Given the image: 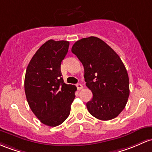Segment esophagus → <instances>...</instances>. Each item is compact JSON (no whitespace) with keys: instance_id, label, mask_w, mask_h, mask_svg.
Listing matches in <instances>:
<instances>
[{"instance_id":"esophagus-1","label":"esophagus","mask_w":152,"mask_h":152,"mask_svg":"<svg viewBox=\"0 0 152 152\" xmlns=\"http://www.w3.org/2000/svg\"><path fill=\"white\" fill-rule=\"evenodd\" d=\"M76 87H77V89H79V90H81V89H83L82 84H76Z\"/></svg>"}]
</instances>
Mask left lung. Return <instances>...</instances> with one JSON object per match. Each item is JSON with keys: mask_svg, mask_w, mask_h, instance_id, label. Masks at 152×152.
Listing matches in <instances>:
<instances>
[{"mask_svg": "<svg viewBox=\"0 0 152 152\" xmlns=\"http://www.w3.org/2000/svg\"><path fill=\"white\" fill-rule=\"evenodd\" d=\"M71 51L84 68L86 85L93 97L86 103L88 111L101 121L116 118L129 96V79L121 58L104 41L96 37L74 43Z\"/></svg>", "mask_w": 152, "mask_h": 152, "instance_id": "8db88e82", "label": "left lung"}]
</instances>
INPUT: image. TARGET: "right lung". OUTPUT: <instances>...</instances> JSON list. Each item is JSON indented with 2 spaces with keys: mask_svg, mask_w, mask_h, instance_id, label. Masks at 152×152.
<instances>
[{
  "mask_svg": "<svg viewBox=\"0 0 152 152\" xmlns=\"http://www.w3.org/2000/svg\"><path fill=\"white\" fill-rule=\"evenodd\" d=\"M68 47V41H47L31 59L25 74L24 91L29 107L41 123L50 127L66 121L76 96V86L65 84L61 77V62Z\"/></svg>",
  "mask_w": 152,
  "mask_h": 152,
  "instance_id": "right-lung-1",
  "label": "right lung"
}]
</instances>
